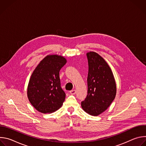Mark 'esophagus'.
Returning a JSON list of instances; mask_svg holds the SVG:
<instances>
[{
	"instance_id": "34e87169",
	"label": "esophagus",
	"mask_w": 146,
	"mask_h": 146,
	"mask_svg": "<svg viewBox=\"0 0 146 146\" xmlns=\"http://www.w3.org/2000/svg\"><path fill=\"white\" fill-rule=\"evenodd\" d=\"M70 93L72 94V95H74L76 93V91L75 90H72L70 91Z\"/></svg>"
}]
</instances>
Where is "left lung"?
I'll return each mask as SVG.
<instances>
[{"instance_id": "left-lung-1", "label": "left lung", "mask_w": 146, "mask_h": 146, "mask_svg": "<svg viewBox=\"0 0 146 146\" xmlns=\"http://www.w3.org/2000/svg\"><path fill=\"white\" fill-rule=\"evenodd\" d=\"M88 63V91L81 107L86 113L98 115L111 105L116 95L113 74L107 62L94 52L87 54Z\"/></svg>"}]
</instances>
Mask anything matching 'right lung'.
I'll list each match as a JSON object with an SVG mask.
<instances>
[{
	"instance_id": "1",
	"label": "right lung",
	"mask_w": 146,
	"mask_h": 146,
	"mask_svg": "<svg viewBox=\"0 0 146 146\" xmlns=\"http://www.w3.org/2000/svg\"><path fill=\"white\" fill-rule=\"evenodd\" d=\"M66 63L63 56L48 55L33 71L27 94L32 105L39 112H54L63 104L66 94L61 88L59 71Z\"/></svg>"
}]
</instances>
